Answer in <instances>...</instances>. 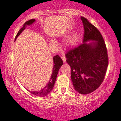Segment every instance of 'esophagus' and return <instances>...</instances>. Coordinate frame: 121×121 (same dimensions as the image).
I'll list each match as a JSON object with an SVG mask.
<instances>
[{
  "label": "esophagus",
  "mask_w": 121,
  "mask_h": 121,
  "mask_svg": "<svg viewBox=\"0 0 121 121\" xmlns=\"http://www.w3.org/2000/svg\"><path fill=\"white\" fill-rule=\"evenodd\" d=\"M62 60H63V62H65V60H66V58H65V56H64V55H63V56H62Z\"/></svg>",
  "instance_id": "esophagus-1"
}]
</instances>
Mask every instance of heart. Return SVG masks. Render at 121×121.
Wrapping results in <instances>:
<instances>
[{
    "mask_svg": "<svg viewBox=\"0 0 121 121\" xmlns=\"http://www.w3.org/2000/svg\"><path fill=\"white\" fill-rule=\"evenodd\" d=\"M71 41H72V40H70V42H71ZM52 43H53V44H54V41H52Z\"/></svg>",
    "mask_w": 121,
    "mask_h": 121,
    "instance_id": "obj_1",
    "label": "heart"
}]
</instances>
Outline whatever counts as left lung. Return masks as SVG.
<instances>
[{
	"label": "left lung",
	"instance_id": "8db88e82",
	"mask_svg": "<svg viewBox=\"0 0 121 121\" xmlns=\"http://www.w3.org/2000/svg\"><path fill=\"white\" fill-rule=\"evenodd\" d=\"M84 28L83 44L65 53L71 67V80L76 90L87 94L96 90L103 82L108 65L107 49L102 34L86 18L81 17ZM95 42L87 44L86 42Z\"/></svg>",
	"mask_w": 121,
	"mask_h": 121
}]
</instances>
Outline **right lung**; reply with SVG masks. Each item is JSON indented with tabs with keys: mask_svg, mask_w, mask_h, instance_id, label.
I'll use <instances>...</instances> for the list:
<instances>
[{
	"mask_svg": "<svg viewBox=\"0 0 121 121\" xmlns=\"http://www.w3.org/2000/svg\"><path fill=\"white\" fill-rule=\"evenodd\" d=\"M35 21V19H32L30 20L27 21L23 24V27L19 30L18 32L16 35V38H15V40H16V39L18 36L20 35V34L26 28V26L27 25H30L33 23ZM53 63H54V66H53V73H52V76L50 77L49 81L48 83V84L46 85L45 87L43 88L42 90L38 91H30L31 94H33L34 95H36V96H40V97H43L47 96L48 94H49L50 93V91L52 90L53 88L55 82H56V76H57V74L59 71V68H60V67L62 66L63 65V60L61 59V58L59 56H54L53 58Z\"/></svg>",
	"mask_w": 121,
	"mask_h": 121,
	"instance_id": "obj_1",
	"label": "right lung"
}]
</instances>
